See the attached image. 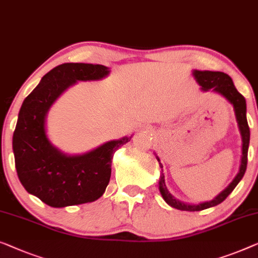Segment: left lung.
<instances>
[{
  "instance_id": "left-lung-1",
  "label": "left lung",
  "mask_w": 258,
  "mask_h": 258,
  "mask_svg": "<svg viewBox=\"0 0 258 258\" xmlns=\"http://www.w3.org/2000/svg\"><path fill=\"white\" fill-rule=\"evenodd\" d=\"M192 74L194 79L199 86H201V91L208 92L212 91L214 93H218L221 96H223L227 101H228L231 106H233L235 118H236L238 130H240L241 138H242V156H241V165L238 173L235 175L233 181L223 189L221 193H219L214 199L210 201H205V203L200 204H188L182 203V201L175 199V198L169 192L165 184V177L163 173V164L160 163L159 157L156 154V159L158 160L159 167L162 169L159 177V192L162 194L163 199L169 206L177 208L180 211H188V212H197L203 211L206 208L214 207L216 205L221 204L223 200L226 199L229 194L233 192V189L236 187V185L241 181L243 178L247 170V163H248V148H249V141H250V130L247 121V103H245V99L241 93L237 92L236 87L231 80V78L228 74L223 72H213V71H199L193 70Z\"/></svg>"
}]
</instances>
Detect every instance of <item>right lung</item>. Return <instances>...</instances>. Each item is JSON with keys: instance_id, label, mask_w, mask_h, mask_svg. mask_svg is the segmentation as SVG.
Returning a JSON list of instances; mask_svg holds the SVG:
<instances>
[{"instance_id": "right-lung-1", "label": "right lung", "mask_w": 258, "mask_h": 258, "mask_svg": "<svg viewBox=\"0 0 258 258\" xmlns=\"http://www.w3.org/2000/svg\"><path fill=\"white\" fill-rule=\"evenodd\" d=\"M110 73L103 65L66 62L42 78L25 98L18 113L13 150L21 184L44 204L54 208L98 200L106 191L113 156L130 137L106 142L80 155H69L51 143L46 133L48 110L78 81L101 80Z\"/></svg>"}]
</instances>
